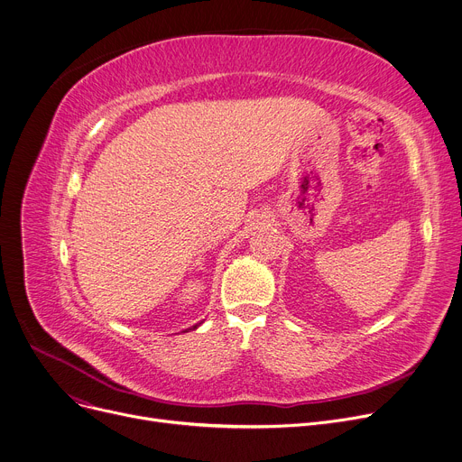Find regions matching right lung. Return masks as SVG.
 <instances>
[{
	"label": "right lung",
	"instance_id": "1",
	"mask_svg": "<svg viewBox=\"0 0 462 462\" xmlns=\"http://www.w3.org/2000/svg\"><path fill=\"white\" fill-rule=\"evenodd\" d=\"M197 326H200V322H199V324H195V326H193V328H191V329H195V328H197Z\"/></svg>",
	"mask_w": 462,
	"mask_h": 462
}]
</instances>
